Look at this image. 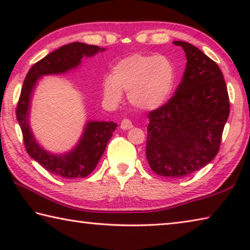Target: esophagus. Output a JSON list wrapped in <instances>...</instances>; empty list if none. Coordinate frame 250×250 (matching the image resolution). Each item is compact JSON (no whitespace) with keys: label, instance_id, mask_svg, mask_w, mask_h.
<instances>
[{"label":"esophagus","instance_id":"esophagus-1","mask_svg":"<svg viewBox=\"0 0 250 250\" xmlns=\"http://www.w3.org/2000/svg\"><path fill=\"white\" fill-rule=\"evenodd\" d=\"M132 122H131L129 119H124L121 121V125H120V128L122 130H129L132 128Z\"/></svg>","mask_w":250,"mask_h":250}]
</instances>
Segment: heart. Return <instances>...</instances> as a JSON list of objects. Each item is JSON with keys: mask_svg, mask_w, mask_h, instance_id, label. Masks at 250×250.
Returning <instances> with one entry per match:
<instances>
[{"mask_svg": "<svg viewBox=\"0 0 250 250\" xmlns=\"http://www.w3.org/2000/svg\"><path fill=\"white\" fill-rule=\"evenodd\" d=\"M174 79V68L166 57L133 54L118 62L104 79L103 96L108 104H118L125 91L132 107L151 111L170 98Z\"/></svg>", "mask_w": 250, "mask_h": 250, "instance_id": "obj_1", "label": "heart"}]
</instances>
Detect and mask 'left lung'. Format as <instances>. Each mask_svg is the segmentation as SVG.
<instances>
[{"label": "left lung", "instance_id": "left-lung-1", "mask_svg": "<svg viewBox=\"0 0 250 250\" xmlns=\"http://www.w3.org/2000/svg\"><path fill=\"white\" fill-rule=\"evenodd\" d=\"M173 44L183 48L188 62L174 96L149 113L146 154L158 175L184 177L216 156L229 98L216 62L192 44Z\"/></svg>", "mask_w": 250, "mask_h": 250}]
</instances>
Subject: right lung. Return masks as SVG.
<instances>
[{
	"mask_svg": "<svg viewBox=\"0 0 250 250\" xmlns=\"http://www.w3.org/2000/svg\"><path fill=\"white\" fill-rule=\"evenodd\" d=\"M104 48L84 43H70L48 54L34 65L24 80L16 118L23 133L28 155L55 175L65 179H78L89 175L103 156L107 143L118 126L115 122L88 120L83 125L78 142L69 151L55 153L46 150L37 140L31 128V108L33 95L40 80L45 76L62 75L77 69L83 57L89 58Z\"/></svg>",
	"mask_w": 250,
	"mask_h": 250,
	"instance_id": "1",
	"label": "right lung"
}]
</instances>
